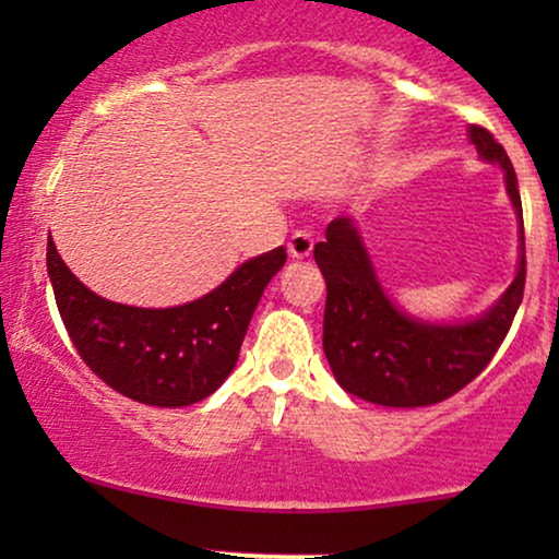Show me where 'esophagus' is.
<instances>
[{
    "mask_svg": "<svg viewBox=\"0 0 559 559\" xmlns=\"http://www.w3.org/2000/svg\"><path fill=\"white\" fill-rule=\"evenodd\" d=\"M288 254L294 260H307L312 254V234L310 230H294L288 239Z\"/></svg>",
    "mask_w": 559,
    "mask_h": 559,
    "instance_id": "esophagus-1",
    "label": "esophagus"
}]
</instances>
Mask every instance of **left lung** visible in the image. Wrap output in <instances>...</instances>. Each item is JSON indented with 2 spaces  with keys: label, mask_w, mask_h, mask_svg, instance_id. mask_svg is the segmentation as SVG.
<instances>
[{
  "label": "left lung",
  "mask_w": 559,
  "mask_h": 559,
  "mask_svg": "<svg viewBox=\"0 0 559 559\" xmlns=\"http://www.w3.org/2000/svg\"><path fill=\"white\" fill-rule=\"evenodd\" d=\"M484 163L504 170V189L518 215V271L484 316L463 323H431L407 316L378 281L352 217H336L316 243L325 278L323 352L338 386L383 407H426L444 402L476 378L510 331L525 288V236L518 176L504 146L486 128H467Z\"/></svg>",
  "instance_id": "1"
}]
</instances>
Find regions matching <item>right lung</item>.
<instances>
[{
  "mask_svg": "<svg viewBox=\"0 0 559 559\" xmlns=\"http://www.w3.org/2000/svg\"><path fill=\"white\" fill-rule=\"evenodd\" d=\"M286 249L241 262L221 286L178 307H131L86 288L47 243L57 310L81 360L107 386L152 407L207 400L236 368L254 307L284 267Z\"/></svg>",
  "mask_w": 559,
  "mask_h": 559,
  "instance_id": "right-lung-1",
  "label": "right lung"
}]
</instances>
